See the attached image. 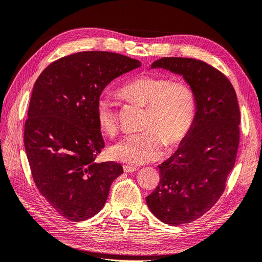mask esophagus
<instances>
[{
  "instance_id": "34e87169",
  "label": "esophagus",
  "mask_w": 262,
  "mask_h": 262,
  "mask_svg": "<svg viewBox=\"0 0 262 262\" xmlns=\"http://www.w3.org/2000/svg\"><path fill=\"white\" fill-rule=\"evenodd\" d=\"M138 170L137 166H131V165H123V171L125 173H132Z\"/></svg>"
}]
</instances>
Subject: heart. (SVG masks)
I'll return each instance as SVG.
<instances>
[{
	"instance_id": "1",
	"label": "heart",
	"mask_w": 262,
	"mask_h": 262,
	"mask_svg": "<svg viewBox=\"0 0 262 262\" xmlns=\"http://www.w3.org/2000/svg\"><path fill=\"white\" fill-rule=\"evenodd\" d=\"M120 96L147 106L144 131L123 137L108 149L113 160L132 165L157 160L165 144L170 148L180 145L189 134L196 114V98L185 81H172L165 76L141 74L119 89ZM96 119L107 135L118 131V114L114 102L101 97L96 106Z\"/></svg>"
}]
</instances>
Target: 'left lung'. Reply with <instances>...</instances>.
<instances>
[{"label": "left lung", "instance_id": "8db88e82", "mask_svg": "<svg viewBox=\"0 0 262 262\" xmlns=\"http://www.w3.org/2000/svg\"><path fill=\"white\" fill-rule=\"evenodd\" d=\"M182 75L192 87L196 114L177 150L159 167L160 182L146 198L150 212L164 224H189L222 196L239 142V108L230 80L212 66L191 58H161L151 69Z\"/></svg>", "mask_w": 262, "mask_h": 262}]
</instances>
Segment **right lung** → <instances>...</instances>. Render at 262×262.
Returning a JSON list of instances; mask_svg holds the SVG:
<instances>
[{"mask_svg":"<svg viewBox=\"0 0 262 262\" xmlns=\"http://www.w3.org/2000/svg\"><path fill=\"white\" fill-rule=\"evenodd\" d=\"M141 62L108 51H82L52 62L36 79L25 123V148L34 183L71 222L98 214L121 164L96 162L104 147L96 119L102 91Z\"/></svg>","mask_w":262,"mask_h":262,"instance_id":"1","label":"right lung"}]
</instances>
